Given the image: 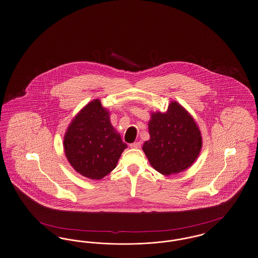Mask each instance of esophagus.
I'll return each instance as SVG.
<instances>
[{
  "mask_svg": "<svg viewBox=\"0 0 258 258\" xmlns=\"http://www.w3.org/2000/svg\"><path fill=\"white\" fill-rule=\"evenodd\" d=\"M130 147L133 148V149H139V148H141V143L140 142H134L133 144L130 145Z\"/></svg>",
  "mask_w": 258,
  "mask_h": 258,
  "instance_id": "34e87169",
  "label": "esophagus"
}]
</instances>
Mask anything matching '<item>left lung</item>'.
<instances>
[{"label": "left lung", "mask_w": 258, "mask_h": 258, "mask_svg": "<svg viewBox=\"0 0 258 258\" xmlns=\"http://www.w3.org/2000/svg\"><path fill=\"white\" fill-rule=\"evenodd\" d=\"M150 140L142 149L151 165L160 174H177L192 165L202 149V135L194 118L183 106L171 102L165 113L153 112Z\"/></svg>", "instance_id": "obj_1"}]
</instances>
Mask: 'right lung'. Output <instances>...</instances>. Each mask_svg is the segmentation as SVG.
<instances>
[{
  "label": "right lung",
  "mask_w": 258,
  "mask_h": 258,
  "mask_svg": "<svg viewBox=\"0 0 258 258\" xmlns=\"http://www.w3.org/2000/svg\"><path fill=\"white\" fill-rule=\"evenodd\" d=\"M64 152L73 168L90 179H101L117 166L127 147L112 126L99 99L76 115L64 135Z\"/></svg>",
  "instance_id": "right-lung-1"
}]
</instances>
